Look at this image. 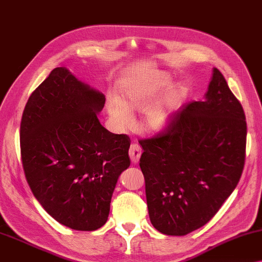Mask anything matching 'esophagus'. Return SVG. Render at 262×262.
<instances>
[{
	"label": "esophagus",
	"mask_w": 262,
	"mask_h": 262,
	"mask_svg": "<svg viewBox=\"0 0 262 262\" xmlns=\"http://www.w3.org/2000/svg\"><path fill=\"white\" fill-rule=\"evenodd\" d=\"M128 155H130L132 164H137L139 162L140 155H142V147H140L139 145L136 144V143L131 144L130 150H128Z\"/></svg>",
	"instance_id": "1"
}]
</instances>
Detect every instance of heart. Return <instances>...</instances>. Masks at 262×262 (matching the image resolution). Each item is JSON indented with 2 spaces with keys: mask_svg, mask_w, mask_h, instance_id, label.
<instances>
[{
  "mask_svg": "<svg viewBox=\"0 0 262 262\" xmlns=\"http://www.w3.org/2000/svg\"><path fill=\"white\" fill-rule=\"evenodd\" d=\"M165 78L152 75L145 78L131 79L123 86V102L111 98L107 103L110 116L119 128H127L132 124L130 111H144L142 126L148 132H158L167 125L173 108L178 103L180 94L177 86L168 88L157 100L151 103L162 89Z\"/></svg>",
  "mask_w": 262,
  "mask_h": 262,
  "instance_id": "heart-1",
  "label": "heart"
}]
</instances>
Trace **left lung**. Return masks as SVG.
Masks as SVG:
<instances>
[{
  "label": "left lung",
  "instance_id": "obj_1",
  "mask_svg": "<svg viewBox=\"0 0 262 262\" xmlns=\"http://www.w3.org/2000/svg\"><path fill=\"white\" fill-rule=\"evenodd\" d=\"M246 136L244 108L214 68L205 102L180 107L163 131L139 140V166L156 229L186 235L215 215L240 180Z\"/></svg>",
  "mask_w": 262,
  "mask_h": 262
}]
</instances>
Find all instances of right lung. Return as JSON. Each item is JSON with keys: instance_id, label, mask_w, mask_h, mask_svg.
<instances>
[{"instance_id": "obj_1", "label": "right lung", "mask_w": 262, "mask_h": 262, "mask_svg": "<svg viewBox=\"0 0 262 262\" xmlns=\"http://www.w3.org/2000/svg\"><path fill=\"white\" fill-rule=\"evenodd\" d=\"M105 104L66 68H55L24 107L19 144L35 198L64 226L95 231L106 223L118 177L130 166L126 135L99 123Z\"/></svg>"}]
</instances>
